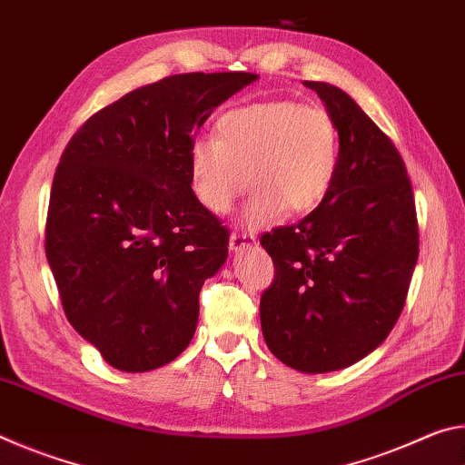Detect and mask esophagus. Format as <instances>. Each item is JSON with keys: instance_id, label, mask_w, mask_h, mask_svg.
<instances>
[{"instance_id": "esophagus-1", "label": "esophagus", "mask_w": 465, "mask_h": 465, "mask_svg": "<svg viewBox=\"0 0 465 465\" xmlns=\"http://www.w3.org/2000/svg\"><path fill=\"white\" fill-rule=\"evenodd\" d=\"M256 243V238L252 233H232L230 235V250L240 252L243 248H250Z\"/></svg>"}]
</instances>
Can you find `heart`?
I'll list each match as a JSON object with an SVG mask.
<instances>
[{
	"label": "heart",
	"instance_id": "obj_1",
	"mask_svg": "<svg viewBox=\"0 0 465 465\" xmlns=\"http://www.w3.org/2000/svg\"><path fill=\"white\" fill-rule=\"evenodd\" d=\"M193 193L213 215H225L254 186L243 223H277L289 209L308 213L326 199L338 170V133L326 110L293 100H264L219 116L215 139L188 145Z\"/></svg>",
	"mask_w": 465,
	"mask_h": 465
}]
</instances>
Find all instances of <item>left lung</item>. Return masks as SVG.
Masks as SVG:
<instances>
[{"instance_id":"obj_1","label":"left lung","mask_w":465,"mask_h":465,"mask_svg":"<svg viewBox=\"0 0 465 465\" xmlns=\"http://www.w3.org/2000/svg\"><path fill=\"white\" fill-rule=\"evenodd\" d=\"M303 84L334 121L338 170L308 217L261 238L274 262L261 326L281 363L328 373L355 365L391 332L419 258V223L391 139L341 88Z\"/></svg>"}]
</instances>
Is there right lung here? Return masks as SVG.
<instances>
[{
  "instance_id": "1",
  "label": "right lung",
  "mask_w": 465,
  "mask_h": 465,
  "mask_svg": "<svg viewBox=\"0 0 465 465\" xmlns=\"http://www.w3.org/2000/svg\"><path fill=\"white\" fill-rule=\"evenodd\" d=\"M256 74H180L90 116L54 172L45 250L72 326L119 371L168 365L191 344L203 282L227 258L196 201L188 145Z\"/></svg>"
}]
</instances>
